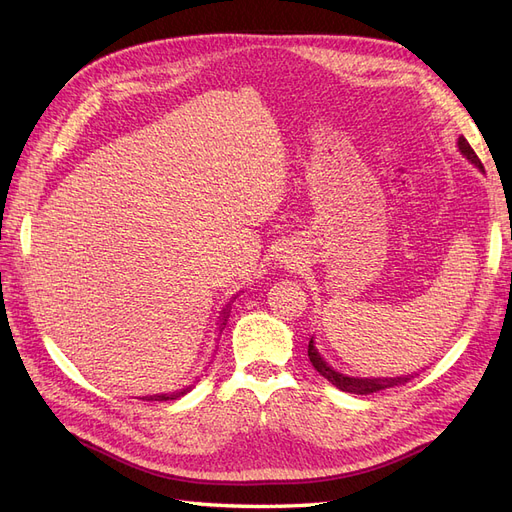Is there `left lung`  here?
Listing matches in <instances>:
<instances>
[{
	"label": "left lung",
	"instance_id": "left-lung-1",
	"mask_svg": "<svg viewBox=\"0 0 512 512\" xmlns=\"http://www.w3.org/2000/svg\"><path fill=\"white\" fill-rule=\"evenodd\" d=\"M459 151L466 156L474 166H478L480 170H483V162L478 160L476 151L470 147V143L466 141V138L459 136ZM307 356L309 361H312V365L316 367V371L320 376L327 378L331 384H335L339 391H346V393H352V395H369V393H376V391H382V389H391V386H399V384H406L410 378H348L344 374H337V371H333L327 363L322 361V356L318 354L316 346L312 339H309V346H307Z\"/></svg>",
	"mask_w": 512,
	"mask_h": 512
}]
</instances>
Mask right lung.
Masks as SVG:
<instances>
[{
  "label": "right lung",
  "mask_w": 512,
  "mask_h": 512,
  "mask_svg": "<svg viewBox=\"0 0 512 512\" xmlns=\"http://www.w3.org/2000/svg\"><path fill=\"white\" fill-rule=\"evenodd\" d=\"M183 395V393H181ZM175 397H179V395H170V397H166V395H156V397H151V399H156V401H166V399H175Z\"/></svg>",
  "instance_id": "1"
}]
</instances>
